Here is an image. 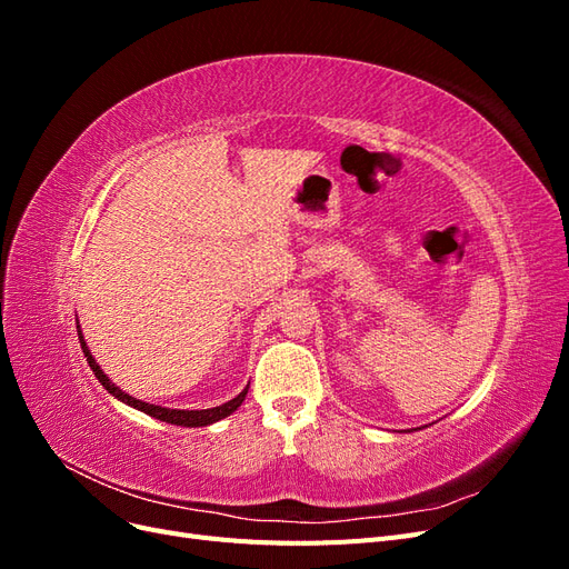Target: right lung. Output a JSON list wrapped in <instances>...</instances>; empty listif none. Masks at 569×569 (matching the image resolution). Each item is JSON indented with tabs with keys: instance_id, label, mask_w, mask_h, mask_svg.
Instances as JSON below:
<instances>
[{
	"instance_id": "1",
	"label": "right lung",
	"mask_w": 569,
	"mask_h": 569,
	"mask_svg": "<svg viewBox=\"0 0 569 569\" xmlns=\"http://www.w3.org/2000/svg\"><path fill=\"white\" fill-rule=\"evenodd\" d=\"M78 339H80L82 353H84V358H88V363H90V368H92L97 380L101 382V387H104L111 396H116L118 401H123V403H128V406H132V408H137V410H142V412H147V416L157 418V420H161V422L180 425V427H206V425H213V422H218V420H222V418H228L230 412H234L239 406H242V401L247 399L249 385H247V389H244L242 393H237L232 401L222 403V406H216V408H206V410H178V408H163V406H153V403L140 401V399H134V396L126 393L120 387H116V385L109 380V377L104 375V370L99 368L94 356L90 353L88 341H84V337H82L80 325H78Z\"/></svg>"
}]
</instances>
